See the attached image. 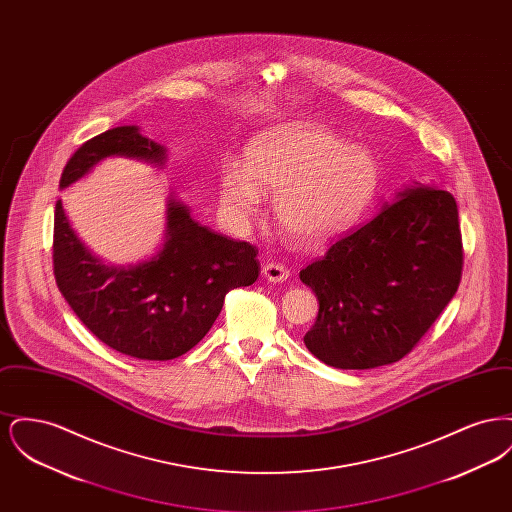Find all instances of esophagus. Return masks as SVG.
<instances>
[{
    "label": "esophagus",
    "mask_w": 512,
    "mask_h": 512,
    "mask_svg": "<svg viewBox=\"0 0 512 512\" xmlns=\"http://www.w3.org/2000/svg\"><path fill=\"white\" fill-rule=\"evenodd\" d=\"M263 276H265L267 282L280 284V282H286L290 278V270L286 268V265H282V263H267L263 267Z\"/></svg>",
    "instance_id": "1"
}]
</instances>
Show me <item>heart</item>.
Wrapping results in <instances>:
<instances>
[{"label": "heart", "instance_id": "b5f03b06", "mask_svg": "<svg viewBox=\"0 0 512 512\" xmlns=\"http://www.w3.org/2000/svg\"><path fill=\"white\" fill-rule=\"evenodd\" d=\"M245 169H220V203L238 220L253 219L263 194H276L274 217L295 244H318L365 209L378 184V161L359 144L317 122H293L261 134Z\"/></svg>", "mask_w": 512, "mask_h": 512}]
</instances>
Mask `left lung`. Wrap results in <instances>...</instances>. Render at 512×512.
Returning a JSON list of instances; mask_svg holds the SVG:
<instances>
[{
    "mask_svg": "<svg viewBox=\"0 0 512 512\" xmlns=\"http://www.w3.org/2000/svg\"><path fill=\"white\" fill-rule=\"evenodd\" d=\"M461 270L455 197L436 184L405 186L299 272L318 299L317 320L303 341L334 368L391 365L453 299Z\"/></svg>",
    "mask_w": 512,
    "mask_h": 512,
    "instance_id": "obj_1",
    "label": "left lung"
}]
</instances>
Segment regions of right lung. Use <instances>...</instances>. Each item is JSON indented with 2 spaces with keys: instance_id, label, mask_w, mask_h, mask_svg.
Returning a JSON list of instances; mask_svg holds the SVG:
<instances>
[{
  "instance_id": "right-lung-1",
  "label": "right lung",
  "mask_w": 512,
  "mask_h": 512,
  "mask_svg": "<svg viewBox=\"0 0 512 512\" xmlns=\"http://www.w3.org/2000/svg\"><path fill=\"white\" fill-rule=\"evenodd\" d=\"M107 157L163 167L167 147L138 126L111 128L74 151L59 188L84 178ZM257 249L211 232L169 195L165 238L134 265H109L76 236L61 199L55 203L53 272L59 292L84 326L122 355L169 361L190 351L219 317L224 295L259 278Z\"/></svg>"
}]
</instances>
